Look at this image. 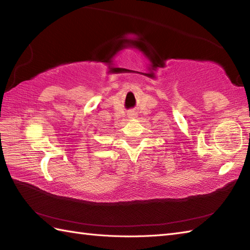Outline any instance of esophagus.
<instances>
[{"mask_svg":"<svg viewBox=\"0 0 250 250\" xmlns=\"http://www.w3.org/2000/svg\"><path fill=\"white\" fill-rule=\"evenodd\" d=\"M129 116L131 117V118H134V117H135V113H134V111H130Z\"/></svg>","mask_w":250,"mask_h":250,"instance_id":"esophagus-1","label":"esophagus"}]
</instances>
